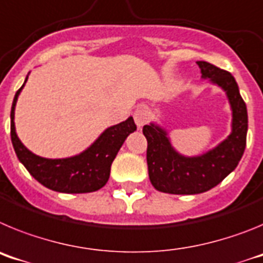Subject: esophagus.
I'll use <instances>...</instances> for the list:
<instances>
[{
    "label": "esophagus",
    "instance_id": "34e87169",
    "mask_svg": "<svg viewBox=\"0 0 263 263\" xmlns=\"http://www.w3.org/2000/svg\"><path fill=\"white\" fill-rule=\"evenodd\" d=\"M148 120H150V113L146 109L141 108L134 111V121H136V124L138 127H142L143 125L147 124Z\"/></svg>",
    "mask_w": 263,
    "mask_h": 263
}]
</instances>
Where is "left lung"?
<instances>
[{
  "instance_id": "8db88e82",
  "label": "left lung",
  "mask_w": 263,
  "mask_h": 263,
  "mask_svg": "<svg viewBox=\"0 0 263 263\" xmlns=\"http://www.w3.org/2000/svg\"><path fill=\"white\" fill-rule=\"evenodd\" d=\"M201 76L227 92L233 113L231 136L217 147L200 157H183L174 150L167 133L154 124L142 129L147 139L148 178L158 191L174 195H195L210 191L237 167L245 152L248 110L231 72L208 62H197Z\"/></svg>"
}]
</instances>
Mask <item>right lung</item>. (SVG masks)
<instances>
[{"label": "right lung", "mask_w": 263, "mask_h": 263, "mask_svg": "<svg viewBox=\"0 0 263 263\" xmlns=\"http://www.w3.org/2000/svg\"><path fill=\"white\" fill-rule=\"evenodd\" d=\"M23 85L14 96L10 113L11 143L21 163L41 184L52 191L64 194H87L104 187L108 182L111 162L115 160L118 150L126 137L137 129L133 117L108 127L93 145L76 157L66 159H47L38 157L23 146L14 126V109Z\"/></svg>", "instance_id": "1"}]
</instances>
